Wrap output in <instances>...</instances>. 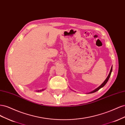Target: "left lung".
Here are the masks:
<instances>
[{"mask_svg":"<svg viewBox=\"0 0 125 125\" xmlns=\"http://www.w3.org/2000/svg\"><path fill=\"white\" fill-rule=\"evenodd\" d=\"M112 68H113V67H112H112H111V70H110V72H109V74L108 75V76H107V77L106 78V79H105V80L103 83H102V84L100 86H99V87H98L97 88L95 89L94 90L90 92H89V93H94V92H95L97 91L98 90H99L101 88H103V86H104L106 84V83H107V81H108V79H109V77H110V76H111V74L112 71Z\"/></svg>","mask_w":125,"mask_h":125,"instance_id":"left-lung-1","label":"left lung"}]
</instances>
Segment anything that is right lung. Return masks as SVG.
<instances>
[{"label": "right lung", "mask_w": 125, "mask_h": 125, "mask_svg": "<svg viewBox=\"0 0 125 125\" xmlns=\"http://www.w3.org/2000/svg\"><path fill=\"white\" fill-rule=\"evenodd\" d=\"M45 89H42V90H37V91H36V92H42V91H44V90H45Z\"/></svg>", "instance_id": "right-lung-1"}]
</instances>
